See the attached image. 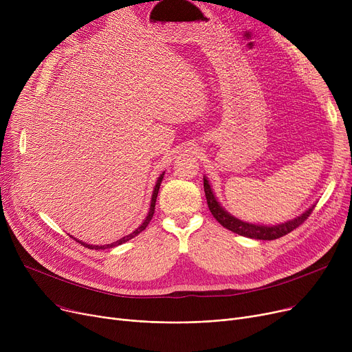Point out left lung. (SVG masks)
Instances as JSON below:
<instances>
[{
  "instance_id": "obj_1",
  "label": "left lung",
  "mask_w": 352,
  "mask_h": 352,
  "mask_svg": "<svg viewBox=\"0 0 352 352\" xmlns=\"http://www.w3.org/2000/svg\"><path fill=\"white\" fill-rule=\"evenodd\" d=\"M204 191H206V197H207L208 208L218 223L224 228H227L238 235H243V236L252 238V239H267V241H271V239L280 238V236L294 231L297 227H300L314 210V206H311L301 215L295 217L289 221H285V223L276 224V226L252 224V223H247V221H243V219L234 217L219 204L211 186H210V181L206 175H204Z\"/></svg>"
}]
</instances>
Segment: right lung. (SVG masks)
Instances as JSON below:
<instances>
[{"mask_svg": "<svg viewBox=\"0 0 352 352\" xmlns=\"http://www.w3.org/2000/svg\"><path fill=\"white\" fill-rule=\"evenodd\" d=\"M164 174H165V173H162V174L158 177L157 182H155V187H154V191H153V195H151V204H150V210H148V214H146L145 219L142 221V224H141V226H140V227H138L135 231H133L131 234H128V235L122 236L121 239H118V241H116V243H111V244H107V245H91V244H87V243H82V241H80V239L74 238V236H71V238H74V239H76L77 243H80L81 245H84V247L89 248V250H94V248H96V250L114 248V247H118V245H121V244H124V243L129 241V239L134 238L135 235H138L141 231H144V230L146 228V226L150 224V221L153 219V215H154V211H155V201H157V195H158V191H160V186H161V181H162V178H164Z\"/></svg>", "mask_w": 352, "mask_h": 352, "instance_id": "add662e5", "label": "right lung"}]
</instances>
